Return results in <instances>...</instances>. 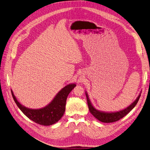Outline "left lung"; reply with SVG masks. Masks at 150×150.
<instances>
[{"label":"left lung","mask_w":150,"mask_h":150,"mask_svg":"<svg viewBox=\"0 0 150 150\" xmlns=\"http://www.w3.org/2000/svg\"><path fill=\"white\" fill-rule=\"evenodd\" d=\"M85 94H86V99H87L88 109H89L90 112L95 118L98 119L99 121L103 122H104V123L114 122H116V121L120 120V119L123 118L124 116H125L127 114H128L129 112H130V111H131L132 109L134 108V107L137 104L138 100H139V99L141 96V95L140 94V95L138 96V98L136 99V100L126 109H125L122 110H120V111H119V112L108 113V112H101V111H99V110H96L95 108L92 106L90 99H89V98H88V94L86 93H85Z\"/></svg>","instance_id":"1"}]
</instances>
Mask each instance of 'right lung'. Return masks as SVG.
I'll return each mask as SVG.
<instances>
[{
	"label": "right lung",
	"mask_w": 150,
	"mask_h": 150,
	"mask_svg": "<svg viewBox=\"0 0 150 150\" xmlns=\"http://www.w3.org/2000/svg\"><path fill=\"white\" fill-rule=\"evenodd\" d=\"M75 86V83L67 85L58 93L51 103L40 109H32L22 106L12 90L11 93L16 104L27 117L38 124L47 126L56 123L62 117L65 110L67 98Z\"/></svg>",
	"instance_id": "obj_1"
}]
</instances>
